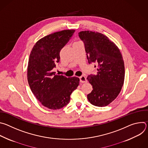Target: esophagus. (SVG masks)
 I'll list each match as a JSON object with an SVG mask.
<instances>
[{
    "label": "esophagus",
    "mask_w": 148,
    "mask_h": 148,
    "mask_svg": "<svg viewBox=\"0 0 148 148\" xmlns=\"http://www.w3.org/2000/svg\"><path fill=\"white\" fill-rule=\"evenodd\" d=\"M79 81L81 83H84L87 82V78L86 77V76L84 75H82L81 77H79Z\"/></svg>",
    "instance_id": "esophagus-1"
}]
</instances>
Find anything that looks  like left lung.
Here are the masks:
<instances>
[{"label":"left lung","instance_id":"8db88e82","mask_svg":"<svg viewBox=\"0 0 148 148\" xmlns=\"http://www.w3.org/2000/svg\"><path fill=\"white\" fill-rule=\"evenodd\" d=\"M83 41L89 64L96 62L97 73L87 79L93 90L87 95L89 102L97 107L107 106L119 94L125 78L124 62L118 47L100 33H78Z\"/></svg>","mask_w":148,"mask_h":148}]
</instances>
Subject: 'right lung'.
I'll return each instance as SVG.
<instances>
[{"label": "right lung", "instance_id": "right-lung-1", "mask_svg": "<svg viewBox=\"0 0 148 148\" xmlns=\"http://www.w3.org/2000/svg\"><path fill=\"white\" fill-rule=\"evenodd\" d=\"M74 32V30H66L44 37L36 43L29 56V86L37 99L50 110H59L67 105L71 93L79 85V78H67L53 72L56 62H60L61 50Z\"/></svg>", "mask_w": 148, "mask_h": 148}]
</instances>
